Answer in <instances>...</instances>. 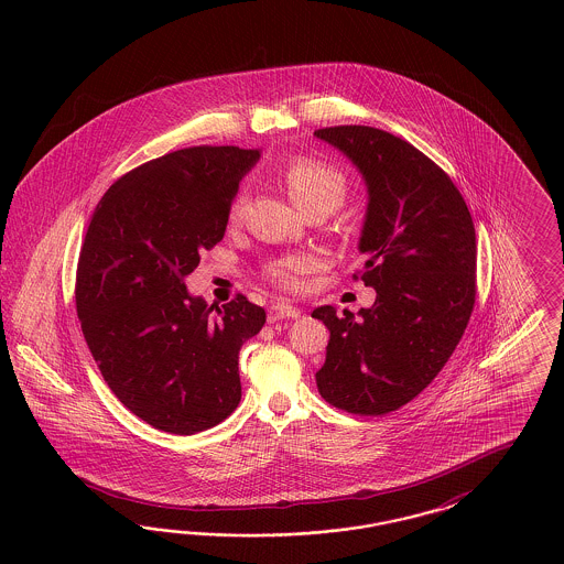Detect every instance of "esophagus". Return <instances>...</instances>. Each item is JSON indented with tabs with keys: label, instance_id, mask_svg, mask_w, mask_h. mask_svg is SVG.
<instances>
[{
	"label": "esophagus",
	"instance_id": "1",
	"mask_svg": "<svg viewBox=\"0 0 564 564\" xmlns=\"http://www.w3.org/2000/svg\"><path fill=\"white\" fill-rule=\"evenodd\" d=\"M300 311L292 304H272L269 311V323L281 322V319H295Z\"/></svg>",
	"mask_w": 564,
	"mask_h": 564
}]
</instances>
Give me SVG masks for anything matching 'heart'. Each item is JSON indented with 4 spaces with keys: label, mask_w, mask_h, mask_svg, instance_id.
I'll use <instances>...</instances> for the list:
<instances>
[{
    "label": "heart",
    "mask_w": 564,
    "mask_h": 564,
    "mask_svg": "<svg viewBox=\"0 0 564 564\" xmlns=\"http://www.w3.org/2000/svg\"><path fill=\"white\" fill-rule=\"evenodd\" d=\"M285 188L295 207L304 214L315 207L336 209L345 194H347V180L345 175L329 162L317 159H297L285 169ZM241 212V198L232 205V217ZM313 260L304 256H292L276 260L269 267L272 281H276L283 288H295L300 274L311 270Z\"/></svg>",
    "instance_id": "heart-1"
}]
</instances>
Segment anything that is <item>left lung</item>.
Masks as SVG:
<instances>
[{"mask_svg":"<svg viewBox=\"0 0 564 564\" xmlns=\"http://www.w3.org/2000/svg\"><path fill=\"white\" fill-rule=\"evenodd\" d=\"M315 137L343 152L368 188L357 247L361 281L376 290L357 315L313 311L329 329L317 389L340 410L378 416L414 400L456 349L476 300V230L451 177L408 141L372 127Z\"/></svg>","mask_w":564,"mask_h":564,"instance_id":"left-lung-1","label":"left lung"}]
</instances>
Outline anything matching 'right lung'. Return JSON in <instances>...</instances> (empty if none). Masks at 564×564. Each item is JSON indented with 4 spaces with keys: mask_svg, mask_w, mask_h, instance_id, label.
Here are the masks:
<instances>
[{
    "mask_svg": "<svg viewBox=\"0 0 564 564\" xmlns=\"http://www.w3.org/2000/svg\"><path fill=\"white\" fill-rule=\"evenodd\" d=\"M258 150L198 145L145 162L99 200L82 242L76 308L113 395L156 430L192 435L241 402L239 350L267 322L237 295H192L200 251L224 239Z\"/></svg>",
    "mask_w": 564,
    "mask_h": 564,
    "instance_id": "add662e5",
    "label": "right lung"
}]
</instances>
